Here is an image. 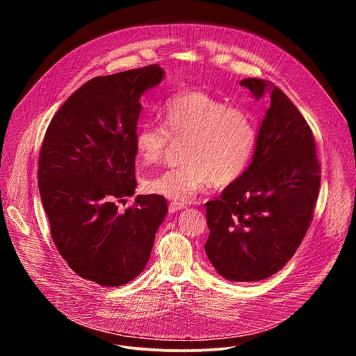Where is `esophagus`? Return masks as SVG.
Instances as JSON below:
<instances>
[{
    "instance_id": "34e87169",
    "label": "esophagus",
    "mask_w": 356,
    "mask_h": 356,
    "mask_svg": "<svg viewBox=\"0 0 356 356\" xmlns=\"http://www.w3.org/2000/svg\"><path fill=\"white\" fill-rule=\"evenodd\" d=\"M183 209H186V206L184 204H179V202H170V204H169V211L170 213H177V211H180Z\"/></svg>"
}]
</instances>
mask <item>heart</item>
<instances>
[{"label":"heart","instance_id":"b5f03b06","mask_svg":"<svg viewBox=\"0 0 356 356\" xmlns=\"http://www.w3.org/2000/svg\"><path fill=\"white\" fill-rule=\"evenodd\" d=\"M163 125L146 122L135 134L140 166L159 163L172 140L186 142L184 165L146 181V190L179 204L193 201L211 183L229 186L248 170L258 143V127L243 108L228 107L204 91H181L162 108Z\"/></svg>","mask_w":356,"mask_h":356}]
</instances>
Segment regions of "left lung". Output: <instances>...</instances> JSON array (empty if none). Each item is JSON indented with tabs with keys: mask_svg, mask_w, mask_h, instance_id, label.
Here are the masks:
<instances>
[{
	"mask_svg": "<svg viewBox=\"0 0 356 356\" xmlns=\"http://www.w3.org/2000/svg\"><path fill=\"white\" fill-rule=\"evenodd\" d=\"M255 98L270 94L253 159L220 198L206 202L204 245L216 270L232 282H257L294 255L313 220L321 168L312 128L287 95L262 79L239 81Z\"/></svg>",
	"mask_w": 356,
	"mask_h": 356,
	"instance_id": "8db88e82",
	"label": "left lung"
}]
</instances>
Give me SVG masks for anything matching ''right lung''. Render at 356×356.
<instances>
[{
    "instance_id": "1",
    "label": "right lung",
    "mask_w": 356,
    "mask_h": 356,
    "mask_svg": "<svg viewBox=\"0 0 356 356\" xmlns=\"http://www.w3.org/2000/svg\"><path fill=\"white\" fill-rule=\"evenodd\" d=\"M165 77L150 65L88 80L50 121L38 183L50 235L67 265L86 280L117 287L145 269L168 214L158 194H135V134L140 95Z\"/></svg>"
}]
</instances>
